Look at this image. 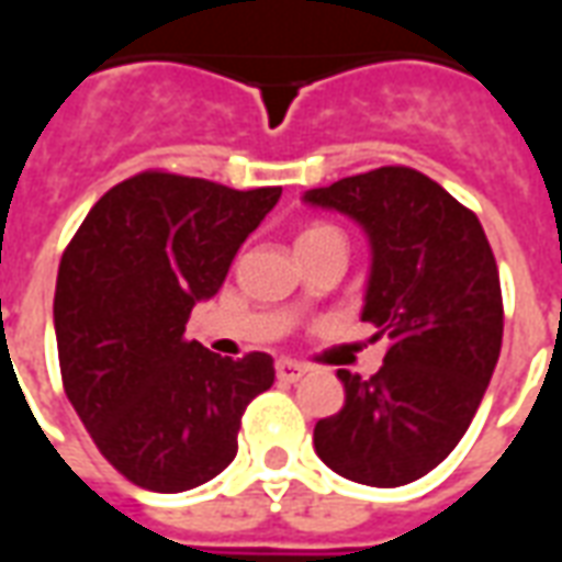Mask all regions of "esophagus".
Wrapping results in <instances>:
<instances>
[{
	"label": "esophagus",
	"mask_w": 562,
	"mask_h": 562,
	"mask_svg": "<svg viewBox=\"0 0 562 562\" xmlns=\"http://www.w3.org/2000/svg\"><path fill=\"white\" fill-rule=\"evenodd\" d=\"M304 373L306 367L297 364V361H277V379H280V382H297Z\"/></svg>",
	"instance_id": "34e87169"
}]
</instances>
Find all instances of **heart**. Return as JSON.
<instances>
[{
  "label": "heart",
  "instance_id": "1",
  "mask_svg": "<svg viewBox=\"0 0 562 562\" xmlns=\"http://www.w3.org/2000/svg\"><path fill=\"white\" fill-rule=\"evenodd\" d=\"M325 234H337V232L328 228V225H310V228L297 237V244H301V240H316V237H325Z\"/></svg>",
  "mask_w": 562,
  "mask_h": 562
}]
</instances>
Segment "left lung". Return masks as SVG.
<instances>
[{
	"mask_svg": "<svg viewBox=\"0 0 562 562\" xmlns=\"http://www.w3.org/2000/svg\"><path fill=\"white\" fill-rule=\"evenodd\" d=\"M304 201L367 234L361 318L391 340L376 376L337 370L346 403L316 424L313 446L349 482L401 487L451 454L494 376L503 346L494 252L472 210L401 165L318 186Z\"/></svg>",
	"mask_w": 562,
	"mask_h": 562,
	"instance_id": "left-lung-1",
	"label": "left lung"
}]
</instances>
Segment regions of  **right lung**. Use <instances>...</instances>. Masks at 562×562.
I'll use <instances>...</instances> for the list:
<instances>
[{
    "label": "right lung",
    "instance_id": "obj_1",
    "mask_svg": "<svg viewBox=\"0 0 562 562\" xmlns=\"http://www.w3.org/2000/svg\"><path fill=\"white\" fill-rule=\"evenodd\" d=\"M282 189L144 171L104 192L59 261L56 349L75 413L104 458L159 494L216 479L240 415L273 385V358H220L186 340L237 249Z\"/></svg>",
    "mask_w": 562,
    "mask_h": 562
}]
</instances>
